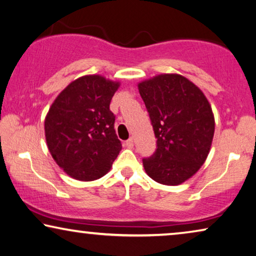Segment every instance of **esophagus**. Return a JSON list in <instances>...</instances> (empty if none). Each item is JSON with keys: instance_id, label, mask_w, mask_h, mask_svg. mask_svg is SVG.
<instances>
[{"instance_id": "34e87169", "label": "esophagus", "mask_w": 256, "mask_h": 256, "mask_svg": "<svg viewBox=\"0 0 256 256\" xmlns=\"http://www.w3.org/2000/svg\"><path fill=\"white\" fill-rule=\"evenodd\" d=\"M125 146H126L128 148H133V146H134V141H133V138H130L128 140L125 141Z\"/></svg>"}]
</instances>
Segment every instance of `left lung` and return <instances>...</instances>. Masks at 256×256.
I'll use <instances>...</instances> for the list:
<instances>
[{
  "label": "left lung",
  "instance_id": "left-lung-1",
  "mask_svg": "<svg viewBox=\"0 0 256 256\" xmlns=\"http://www.w3.org/2000/svg\"><path fill=\"white\" fill-rule=\"evenodd\" d=\"M157 138L144 158L146 173L158 184L179 186L197 173L212 146V107L197 85L179 74H160L138 84Z\"/></svg>",
  "mask_w": 256,
  "mask_h": 256
}]
</instances>
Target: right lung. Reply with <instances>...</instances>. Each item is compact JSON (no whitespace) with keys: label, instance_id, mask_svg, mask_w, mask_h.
<instances>
[{"label":"right lung","instance_id":"1","mask_svg":"<svg viewBox=\"0 0 256 256\" xmlns=\"http://www.w3.org/2000/svg\"><path fill=\"white\" fill-rule=\"evenodd\" d=\"M120 82L85 75L59 93L44 120L51 156L68 176L80 181L100 179L110 171L122 149L109 109Z\"/></svg>","mask_w":256,"mask_h":256}]
</instances>
